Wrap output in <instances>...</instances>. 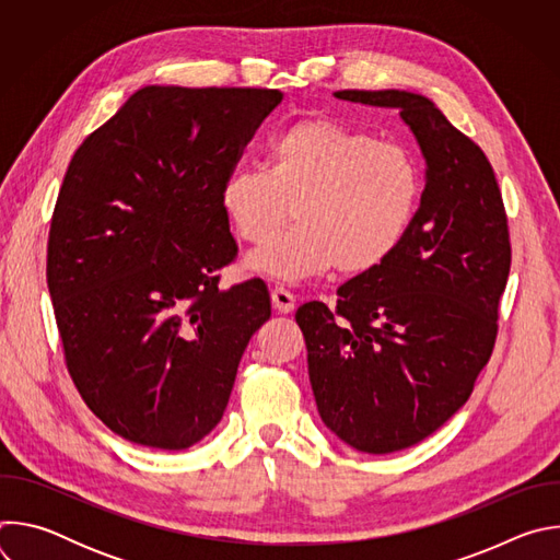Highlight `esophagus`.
I'll return each instance as SVG.
<instances>
[{
	"label": "esophagus",
	"instance_id": "esophagus-1",
	"mask_svg": "<svg viewBox=\"0 0 560 560\" xmlns=\"http://www.w3.org/2000/svg\"><path fill=\"white\" fill-rule=\"evenodd\" d=\"M272 305H275V310H277V312L288 314V312H292V310H294V305H296V296H294L290 290H285L283 285H277V288L272 290Z\"/></svg>",
	"mask_w": 560,
	"mask_h": 560
}]
</instances>
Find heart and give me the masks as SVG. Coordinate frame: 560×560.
<instances>
[{
  "mask_svg": "<svg viewBox=\"0 0 560 560\" xmlns=\"http://www.w3.org/2000/svg\"><path fill=\"white\" fill-rule=\"evenodd\" d=\"M421 199L415 154L328 117L296 119L270 141L268 166L234 171L221 208L238 238L264 246L294 213L298 223L248 268L301 281L339 268L378 270L401 246Z\"/></svg>",
  "mask_w": 560,
  "mask_h": 560,
  "instance_id": "obj_1",
  "label": "heart"
}]
</instances>
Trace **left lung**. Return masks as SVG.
Instances as JSON below:
<instances>
[{"label":"left lung","mask_w":560,"mask_h":560,"mask_svg":"<svg viewBox=\"0 0 560 560\" xmlns=\"http://www.w3.org/2000/svg\"><path fill=\"white\" fill-rule=\"evenodd\" d=\"M396 108L425 159L421 206L378 270L339 288L337 307L303 303L294 318L324 423L348 445L389 454L458 412L494 350L512 248L486 152L423 95L337 91Z\"/></svg>","instance_id":"left-lung-1"}]
</instances>
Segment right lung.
Wrapping results in <instances>:
<instances>
[{"label": "right lung", "mask_w": 560, "mask_h": 560, "mask_svg": "<svg viewBox=\"0 0 560 560\" xmlns=\"http://www.w3.org/2000/svg\"><path fill=\"white\" fill-rule=\"evenodd\" d=\"M281 100L145 86L70 159L46 281L68 374L126 441L186 450L210 434L270 318L261 279L221 290L217 272L236 257L221 188Z\"/></svg>", "instance_id": "right-lung-1"}]
</instances>
